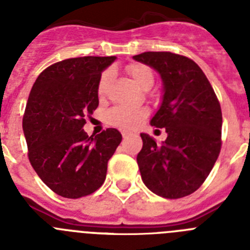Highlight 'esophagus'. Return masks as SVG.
Masks as SVG:
<instances>
[{"label": "esophagus", "instance_id": "34e87169", "mask_svg": "<svg viewBox=\"0 0 250 250\" xmlns=\"http://www.w3.org/2000/svg\"><path fill=\"white\" fill-rule=\"evenodd\" d=\"M129 136H130V134L127 131H124L123 132V138L124 139H127V138H129Z\"/></svg>", "mask_w": 250, "mask_h": 250}]
</instances>
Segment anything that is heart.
<instances>
[{"instance_id": "b5f03b06", "label": "heart", "mask_w": 250, "mask_h": 250, "mask_svg": "<svg viewBox=\"0 0 250 250\" xmlns=\"http://www.w3.org/2000/svg\"><path fill=\"white\" fill-rule=\"evenodd\" d=\"M127 72L132 77V80L135 81L136 85L140 86L141 89H150L154 83V75L151 70L146 65L143 63H131L127 66ZM110 71H105L99 81L98 92L100 96H104L106 91V86L110 80ZM149 111L145 107H131V106L118 105L110 109L106 114V120L107 123L114 125V126L123 127V129H135L143 123L147 116Z\"/></svg>"}]
</instances>
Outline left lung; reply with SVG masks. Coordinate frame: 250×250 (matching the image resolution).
Segmentation results:
<instances>
[{"instance_id": "1", "label": "left lung", "mask_w": 250, "mask_h": 250, "mask_svg": "<svg viewBox=\"0 0 250 250\" xmlns=\"http://www.w3.org/2000/svg\"><path fill=\"white\" fill-rule=\"evenodd\" d=\"M160 74L164 95L151 126L164 127L163 144L140 134L138 165L144 184L156 195L179 199L202 187L222 147V109L210 83L193 60L173 52L132 57Z\"/></svg>"}]
</instances>
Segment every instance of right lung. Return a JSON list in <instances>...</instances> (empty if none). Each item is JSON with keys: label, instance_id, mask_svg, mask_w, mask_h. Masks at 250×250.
<instances>
[{"label": "right lung", "instance_id": "1", "mask_svg": "<svg viewBox=\"0 0 250 250\" xmlns=\"http://www.w3.org/2000/svg\"><path fill=\"white\" fill-rule=\"evenodd\" d=\"M115 56L67 59L45 68L35 81L22 127L28 160L57 195L77 199L104 184L107 161L121 143L120 131H83L85 118L99 106L101 72Z\"/></svg>", "mask_w": 250, "mask_h": 250}]
</instances>
